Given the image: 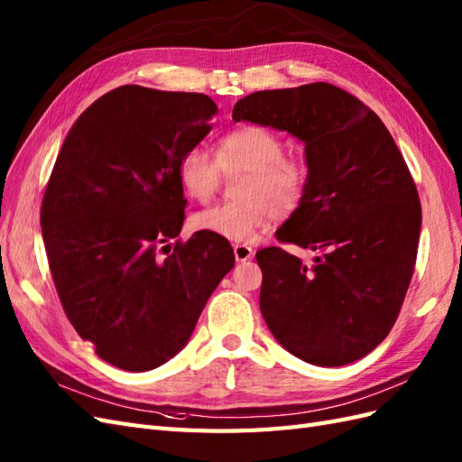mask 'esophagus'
<instances>
[{
    "mask_svg": "<svg viewBox=\"0 0 462 462\" xmlns=\"http://www.w3.org/2000/svg\"><path fill=\"white\" fill-rule=\"evenodd\" d=\"M234 255H236V261L244 263V261L254 259V249L249 247L247 244H236L234 245Z\"/></svg>",
    "mask_w": 462,
    "mask_h": 462,
    "instance_id": "34e87169",
    "label": "esophagus"
}]
</instances>
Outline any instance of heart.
Here are the masks:
<instances>
[{
    "label": "heart",
    "instance_id": "obj_1",
    "mask_svg": "<svg viewBox=\"0 0 462 462\" xmlns=\"http://www.w3.org/2000/svg\"><path fill=\"white\" fill-rule=\"evenodd\" d=\"M245 172L242 201L222 203L193 217V228L247 242L267 228L273 217L288 218L304 205L311 183L306 158L284 154V141L263 125L234 127L220 135L215 158L189 149L178 162V181L189 199L208 203L222 186V174Z\"/></svg>",
    "mask_w": 462,
    "mask_h": 462
}]
</instances>
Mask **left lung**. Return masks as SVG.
<instances>
[{"label": "left lung", "mask_w": 462, "mask_h": 462, "mask_svg": "<svg viewBox=\"0 0 462 462\" xmlns=\"http://www.w3.org/2000/svg\"><path fill=\"white\" fill-rule=\"evenodd\" d=\"M232 117L304 141L311 168L306 201L276 240L315 259L282 247L255 254L263 319L313 365L364 358L397 321L416 265L421 207L397 143L372 108L331 83L257 90Z\"/></svg>", "instance_id": "8db88e82"}]
</instances>
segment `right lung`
Wrapping results in <instances>:
<instances>
[{
    "instance_id": "1",
    "label": "right lung",
    "mask_w": 462,
    "mask_h": 462,
    "mask_svg": "<svg viewBox=\"0 0 462 462\" xmlns=\"http://www.w3.org/2000/svg\"><path fill=\"white\" fill-rule=\"evenodd\" d=\"M217 112L201 92L117 87L81 114L51 170L41 208L51 279L79 337L120 370L176 356L234 267L226 238L168 244L186 218L178 162Z\"/></svg>"
}]
</instances>
